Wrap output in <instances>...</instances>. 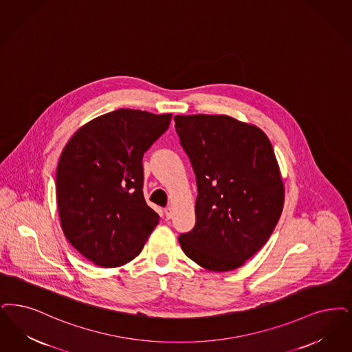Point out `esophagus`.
Here are the masks:
<instances>
[{
	"label": "esophagus",
	"instance_id": "obj_1",
	"mask_svg": "<svg viewBox=\"0 0 352 352\" xmlns=\"http://www.w3.org/2000/svg\"><path fill=\"white\" fill-rule=\"evenodd\" d=\"M173 213H174L173 207H168V208L165 210V216H166V219H171V217H173Z\"/></svg>",
	"mask_w": 352,
	"mask_h": 352
}]
</instances>
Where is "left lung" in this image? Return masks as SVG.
I'll return each instance as SVG.
<instances>
[{
    "label": "left lung",
    "mask_w": 352,
    "mask_h": 352,
    "mask_svg": "<svg viewBox=\"0 0 352 352\" xmlns=\"http://www.w3.org/2000/svg\"><path fill=\"white\" fill-rule=\"evenodd\" d=\"M181 145L197 175V224L178 241L200 267H241L280 219L284 182L267 135L228 115H175Z\"/></svg>",
    "instance_id": "1"
}]
</instances>
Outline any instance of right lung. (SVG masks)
I'll return each mask as SVG.
<instances>
[{
	"label": "right lung",
	"mask_w": 352,
	"mask_h": 352,
	"mask_svg": "<svg viewBox=\"0 0 352 352\" xmlns=\"http://www.w3.org/2000/svg\"><path fill=\"white\" fill-rule=\"evenodd\" d=\"M171 113L119 109L80 126L56 171L61 229L99 267L124 266L141 253L160 216L142 194V155L168 128Z\"/></svg>",
	"instance_id": "1"
}]
</instances>
